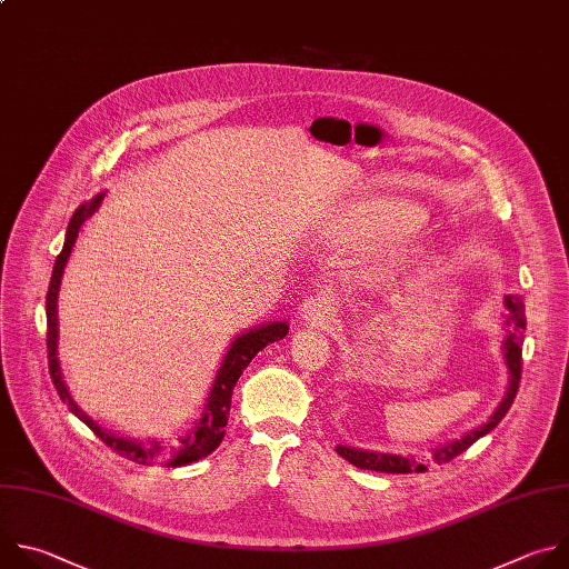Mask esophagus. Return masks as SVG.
Listing matches in <instances>:
<instances>
[{
    "instance_id": "34e87169",
    "label": "esophagus",
    "mask_w": 569,
    "mask_h": 569,
    "mask_svg": "<svg viewBox=\"0 0 569 569\" xmlns=\"http://www.w3.org/2000/svg\"><path fill=\"white\" fill-rule=\"evenodd\" d=\"M298 316L302 322H309V325H322L325 320H329L331 316H336V300H333V293L329 289L325 291H318L316 296L307 298L300 309H298Z\"/></svg>"
}]
</instances>
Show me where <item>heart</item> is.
<instances>
[{
  "label": "heart",
  "instance_id": "1",
  "mask_svg": "<svg viewBox=\"0 0 569 569\" xmlns=\"http://www.w3.org/2000/svg\"><path fill=\"white\" fill-rule=\"evenodd\" d=\"M419 219H421L419 208H415L412 203H406V201H377L361 210V214L355 223L357 238H361V240L383 238L392 231H398L399 228L405 229L397 236L399 244H392L388 249L386 260L379 262V269H372L375 271L372 278L392 276L410 262V256L419 249V233L410 223H419Z\"/></svg>",
  "mask_w": 569,
  "mask_h": 569
}]
</instances>
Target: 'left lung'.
<instances>
[{
  "instance_id": "obj_1",
  "label": "left lung",
  "mask_w": 569,
  "mask_h": 569,
  "mask_svg": "<svg viewBox=\"0 0 569 569\" xmlns=\"http://www.w3.org/2000/svg\"><path fill=\"white\" fill-rule=\"evenodd\" d=\"M505 305L509 309L507 325L509 327L513 325V331H516V333H509L502 340V355H505V363H507V370H509V383H507L505 399L500 401L496 412L487 419V423L473 428L471 432H467L465 437H460L456 441H448L439 448H430V460L437 462V465L450 462L452 458L462 456V452L471 443H476L482 435L491 432L502 421V417L507 415V410L511 408V403L516 399V392H518V386H520V370H522V331L520 329L527 327V320H525L522 309H520L522 305L516 296H507ZM336 452L343 460H348L352 467L366 469V471H377V473H412V471L417 473V471H426V467H428V462L419 460L417 456H399V452L363 450V448H355V446H346V443H338Z\"/></svg>"
}]
</instances>
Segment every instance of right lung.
<instances>
[{
	"mask_svg": "<svg viewBox=\"0 0 569 569\" xmlns=\"http://www.w3.org/2000/svg\"><path fill=\"white\" fill-rule=\"evenodd\" d=\"M104 199V192H98L91 201H84L76 208V212L69 219L67 226V236H64V247L60 251V256L56 258L53 264V273H51V282H49V291H47V352H49V372H51V381L62 399V403L69 406V410L82 421L87 423L96 437H100L111 450H117L121 458H128L132 462L139 465H152V460L159 456L163 443L159 439L152 437V441H143V439H134V437H126V435H113L111 430H104L102 426H98L87 412H82V408L71 399L69 388L64 386L62 372H60V363H58V293H60V282H62V273L64 267L69 262V256L73 251L76 238L82 229V223L87 217H91L100 201ZM289 331V322L284 320H273V322H264L258 325L249 331H240L236 336V340L231 343L229 352H226L214 383L210 388L203 415L192 423V428L179 437V450L174 452V458H170L166 462V467H183V465H192L206 456L221 443L226 430L223 426L229 423V412H231V397H233V388L238 383V379L242 377V372L249 368V363L253 361V357L264 350L273 340L284 338ZM172 446H177V441H172Z\"/></svg>",
	"mask_w": 569,
	"mask_h": 569,
	"instance_id": "add662e5",
	"label": "right lung"
}]
</instances>
